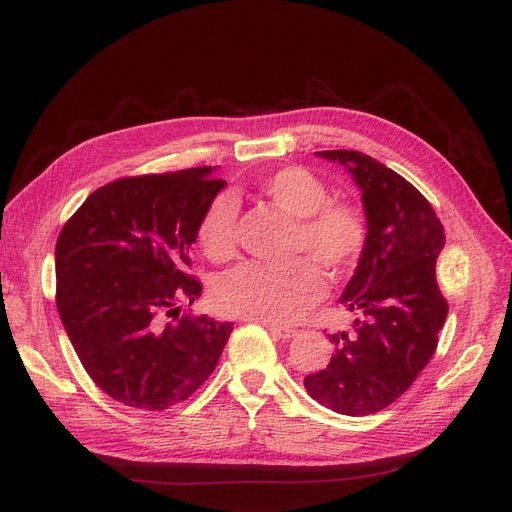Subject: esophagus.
Instances as JSON below:
<instances>
[{
	"label": "esophagus",
	"instance_id": "esophagus-1",
	"mask_svg": "<svg viewBox=\"0 0 512 512\" xmlns=\"http://www.w3.org/2000/svg\"><path fill=\"white\" fill-rule=\"evenodd\" d=\"M268 331H270L274 337H278V339H291V337H295V335H297V331H295V329H291V327H276V325H268Z\"/></svg>",
	"mask_w": 512,
	"mask_h": 512
}]
</instances>
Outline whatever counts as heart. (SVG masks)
<instances>
[{"mask_svg": "<svg viewBox=\"0 0 512 512\" xmlns=\"http://www.w3.org/2000/svg\"><path fill=\"white\" fill-rule=\"evenodd\" d=\"M259 196L295 219L293 255L314 258L331 278L348 276L361 263L369 244V221L358 204L329 200V189L310 170L285 166L257 181ZM196 242L211 261L230 259L236 251V213L225 196L204 208L196 225ZM307 257L282 266L242 263L221 274L211 291L221 314L289 323L325 293V278Z\"/></svg>", "mask_w": 512, "mask_h": 512, "instance_id": "b5f03b06", "label": "heart"}]
</instances>
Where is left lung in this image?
<instances>
[{
  "label": "left lung",
  "mask_w": 512,
  "mask_h": 512,
  "mask_svg": "<svg viewBox=\"0 0 512 512\" xmlns=\"http://www.w3.org/2000/svg\"><path fill=\"white\" fill-rule=\"evenodd\" d=\"M342 162L363 189L369 244L342 295L361 318L333 333L335 354L304 380L312 399L344 415L392 405L418 380L439 344L447 299L437 285L443 223L407 179L363 151H316Z\"/></svg>",
  "instance_id": "obj_1"
}]
</instances>
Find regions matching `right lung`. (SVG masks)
Masks as SVG:
<instances>
[{"mask_svg": "<svg viewBox=\"0 0 512 512\" xmlns=\"http://www.w3.org/2000/svg\"><path fill=\"white\" fill-rule=\"evenodd\" d=\"M211 166L111 181L56 240V308L80 363L113 401L164 411L213 373L234 323L181 312L202 293L189 249L225 181Z\"/></svg>", "mask_w": 512, "mask_h": 512, "instance_id": "right-lung-1", "label": "right lung"}]
</instances>
